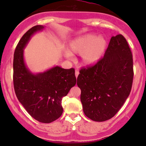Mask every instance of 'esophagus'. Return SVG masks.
Masks as SVG:
<instances>
[{"instance_id":"esophagus-1","label":"esophagus","mask_w":146,"mask_h":146,"mask_svg":"<svg viewBox=\"0 0 146 146\" xmlns=\"http://www.w3.org/2000/svg\"><path fill=\"white\" fill-rule=\"evenodd\" d=\"M75 75H76V77L78 78V76L79 75V71L78 70H75Z\"/></svg>"}]
</instances>
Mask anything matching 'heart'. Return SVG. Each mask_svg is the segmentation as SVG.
Wrapping results in <instances>:
<instances>
[{
  "label": "heart",
  "mask_w": 146,
  "mask_h": 146,
  "mask_svg": "<svg viewBox=\"0 0 146 146\" xmlns=\"http://www.w3.org/2000/svg\"><path fill=\"white\" fill-rule=\"evenodd\" d=\"M107 40L103 36H97L94 34H88L71 41L69 45L71 54H80L82 64L92 66L102 58L107 49ZM70 56L69 52L66 53Z\"/></svg>",
  "instance_id": "b5f03b06"
}]
</instances>
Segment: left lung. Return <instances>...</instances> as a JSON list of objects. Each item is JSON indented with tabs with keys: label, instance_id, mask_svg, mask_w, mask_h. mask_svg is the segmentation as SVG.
Segmentation results:
<instances>
[{
	"label": "left lung",
	"instance_id": "1",
	"mask_svg": "<svg viewBox=\"0 0 146 146\" xmlns=\"http://www.w3.org/2000/svg\"><path fill=\"white\" fill-rule=\"evenodd\" d=\"M133 66V56L124 36H112L104 57L94 66L82 68L78 76L86 117L104 121L118 112L131 92Z\"/></svg>",
	"mask_w": 146,
	"mask_h": 146
}]
</instances>
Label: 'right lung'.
Here are the masks:
<instances>
[{"label": "right lung", "mask_w": 146, "mask_h": 146, "mask_svg": "<svg viewBox=\"0 0 146 146\" xmlns=\"http://www.w3.org/2000/svg\"><path fill=\"white\" fill-rule=\"evenodd\" d=\"M44 27L36 25L25 34L17 44L13 59V85L19 102L32 117L42 123H51L63 113L62 98L76 83L74 68L55 66L35 74L24 61V48L34 34Z\"/></svg>", "instance_id": "1"}]
</instances>
